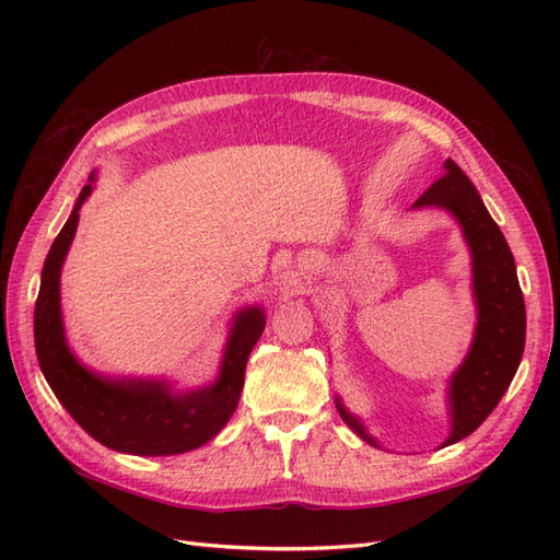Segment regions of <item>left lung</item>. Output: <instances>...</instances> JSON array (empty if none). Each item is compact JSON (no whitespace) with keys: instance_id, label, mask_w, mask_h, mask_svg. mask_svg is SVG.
Instances as JSON below:
<instances>
[{"instance_id":"1","label":"left lung","mask_w":560,"mask_h":560,"mask_svg":"<svg viewBox=\"0 0 560 560\" xmlns=\"http://www.w3.org/2000/svg\"><path fill=\"white\" fill-rule=\"evenodd\" d=\"M442 173L444 175L413 202V208L448 210L463 226L471 252L474 299L479 311L469 354L453 374L448 387L453 418L451 434L444 444L448 446L477 430L510 387L523 358L525 303L512 249L493 217L488 214L479 191L455 161L446 159ZM336 409L364 442L378 446L374 436L366 434L362 422L343 409L338 397Z\"/></svg>"}]
</instances>
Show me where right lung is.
Returning a JSON list of instances; mask_svg holds the SVG:
<instances>
[{
    "label": "right lung",
    "mask_w": 560,
    "mask_h": 560,
    "mask_svg": "<svg viewBox=\"0 0 560 560\" xmlns=\"http://www.w3.org/2000/svg\"><path fill=\"white\" fill-rule=\"evenodd\" d=\"M91 191V184L83 186L44 261L35 306V348L42 374L70 416L103 446L132 455L194 451L217 436L238 406L247 358L266 327V315L257 306L235 315L219 378L191 393L177 395L163 381H112L81 366L65 341L60 268L77 233L79 208Z\"/></svg>",
    "instance_id": "1"
}]
</instances>
